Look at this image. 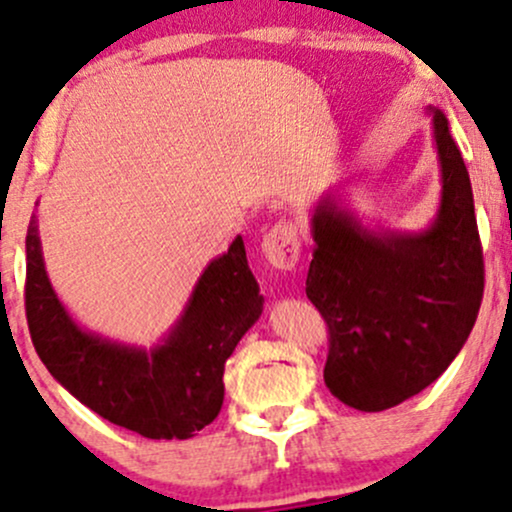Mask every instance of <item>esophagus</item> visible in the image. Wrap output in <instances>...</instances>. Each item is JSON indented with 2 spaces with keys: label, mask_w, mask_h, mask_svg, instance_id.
I'll return each instance as SVG.
<instances>
[{
  "label": "esophagus",
  "mask_w": 512,
  "mask_h": 512,
  "mask_svg": "<svg viewBox=\"0 0 512 512\" xmlns=\"http://www.w3.org/2000/svg\"><path fill=\"white\" fill-rule=\"evenodd\" d=\"M262 255L272 267L291 269L299 262L301 255V238L299 228L291 221H279L269 233L262 238Z\"/></svg>",
  "instance_id": "1"
}]
</instances>
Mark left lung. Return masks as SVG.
I'll list each match as a JSON object with an SVG mask.
<instances>
[{
	"label": "left lung",
	"instance_id": "8db88e82",
	"mask_svg": "<svg viewBox=\"0 0 512 512\" xmlns=\"http://www.w3.org/2000/svg\"><path fill=\"white\" fill-rule=\"evenodd\" d=\"M428 111L442 172L440 209L428 228H367L330 192L311 213L316 250L306 296L330 330L323 379L364 413L398 406L445 372L484 296L469 172L445 114Z\"/></svg>",
	"mask_w": 512,
	"mask_h": 512
}]
</instances>
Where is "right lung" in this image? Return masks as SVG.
Segmentation results:
<instances>
[{"label": "right lung", "mask_w": 512, "mask_h": 512, "mask_svg": "<svg viewBox=\"0 0 512 512\" xmlns=\"http://www.w3.org/2000/svg\"><path fill=\"white\" fill-rule=\"evenodd\" d=\"M265 299L243 238L201 272L182 316L157 345H123L89 333L67 313L43 262L38 218L26 233V318L38 357L77 401L150 440H189L223 406V369L262 316Z\"/></svg>", "instance_id": "add662e5"}]
</instances>
